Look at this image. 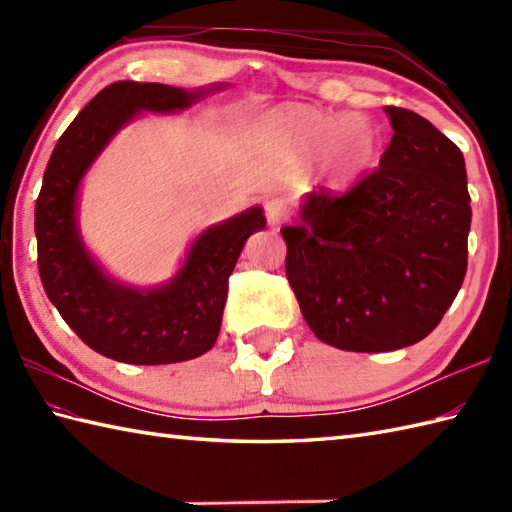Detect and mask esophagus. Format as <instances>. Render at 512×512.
I'll list each match as a JSON object with an SVG mask.
<instances>
[{"mask_svg":"<svg viewBox=\"0 0 512 512\" xmlns=\"http://www.w3.org/2000/svg\"><path fill=\"white\" fill-rule=\"evenodd\" d=\"M264 211H266V220L270 224H281L288 217V200L286 198H268L264 202Z\"/></svg>","mask_w":512,"mask_h":512,"instance_id":"esophagus-1","label":"esophagus"}]
</instances>
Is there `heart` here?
Masks as SVG:
<instances>
[{"label": "heart", "mask_w": 512, "mask_h": 512, "mask_svg": "<svg viewBox=\"0 0 512 512\" xmlns=\"http://www.w3.org/2000/svg\"><path fill=\"white\" fill-rule=\"evenodd\" d=\"M268 129L310 160L325 158L334 191H350L376 165L380 134L358 114H332L308 105H284L270 114Z\"/></svg>", "instance_id": "obj_1"}]
</instances>
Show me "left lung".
<instances>
[{"instance_id": "8db88e82", "label": "left lung", "mask_w": 512, "mask_h": 512, "mask_svg": "<svg viewBox=\"0 0 512 512\" xmlns=\"http://www.w3.org/2000/svg\"><path fill=\"white\" fill-rule=\"evenodd\" d=\"M391 143L343 195L312 191L281 228L286 277L319 341L391 352L422 341L466 275L471 195L462 151L427 118L385 107Z\"/></svg>"}]
</instances>
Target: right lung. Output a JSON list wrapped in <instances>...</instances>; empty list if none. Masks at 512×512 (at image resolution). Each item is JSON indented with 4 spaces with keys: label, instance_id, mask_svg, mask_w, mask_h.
<instances>
[{
    "label": "right lung",
    "instance_id": "add662e5",
    "mask_svg": "<svg viewBox=\"0 0 512 512\" xmlns=\"http://www.w3.org/2000/svg\"><path fill=\"white\" fill-rule=\"evenodd\" d=\"M226 85L182 90L162 83L107 85L65 129L43 173L35 204L43 290L79 339L114 361L167 365L211 350L222 325L228 277L246 239L266 226L262 206L209 226L193 239L180 270L158 288L112 279L85 248L76 209L81 180L121 127L140 112H180Z\"/></svg>",
    "mask_w": 512,
    "mask_h": 512
}]
</instances>
